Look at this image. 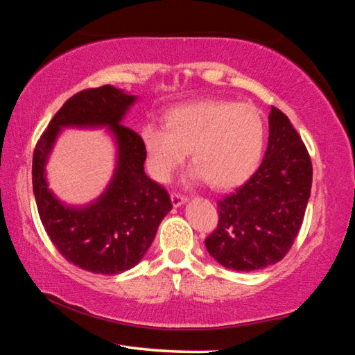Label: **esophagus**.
<instances>
[{
  "label": "esophagus",
  "mask_w": 355,
  "mask_h": 355,
  "mask_svg": "<svg viewBox=\"0 0 355 355\" xmlns=\"http://www.w3.org/2000/svg\"><path fill=\"white\" fill-rule=\"evenodd\" d=\"M171 199H172L173 207H180V205H183L186 200H188V197L183 196V194H178V192H172Z\"/></svg>",
  "instance_id": "obj_1"
}]
</instances>
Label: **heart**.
Masks as SVG:
<instances>
[{
  "label": "heart",
  "mask_w": 355,
  "mask_h": 355,
  "mask_svg": "<svg viewBox=\"0 0 355 355\" xmlns=\"http://www.w3.org/2000/svg\"><path fill=\"white\" fill-rule=\"evenodd\" d=\"M264 120L249 103L205 98L171 107L164 125L148 123L141 142L150 177L169 183L191 152V177L216 189L244 183L255 172L264 147Z\"/></svg>",
  "instance_id": "obj_1"
}]
</instances>
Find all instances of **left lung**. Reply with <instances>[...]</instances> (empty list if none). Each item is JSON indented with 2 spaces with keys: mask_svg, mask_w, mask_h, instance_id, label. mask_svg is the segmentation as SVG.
Instances as JSON below:
<instances>
[{
  "mask_svg": "<svg viewBox=\"0 0 355 355\" xmlns=\"http://www.w3.org/2000/svg\"><path fill=\"white\" fill-rule=\"evenodd\" d=\"M311 178L307 147L290 119L272 106L263 163L218 202V227L205 239L209 255L222 266L245 272L280 261L302 225Z\"/></svg>",
  "mask_w": 355,
  "mask_h": 355,
  "instance_id": "obj_1",
  "label": "left lung"
}]
</instances>
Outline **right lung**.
Returning a JSON list of instances; mask_svg holds the SVG:
<instances>
[{"mask_svg":"<svg viewBox=\"0 0 355 355\" xmlns=\"http://www.w3.org/2000/svg\"><path fill=\"white\" fill-rule=\"evenodd\" d=\"M135 100L110 84L78 92L55 114L34 148L33 191L42 224L65 260L95 274H119L139 263L172 208L166 188L144 172L141 136L122 123ZM62 126H110L118 139L110 186L83 209L62 206L44 180L46 158Z\"/></svg>","mask_w":355,"mask_h":355,"instance_id":"right-lung-1","label":"right lung"}]
</instances>
